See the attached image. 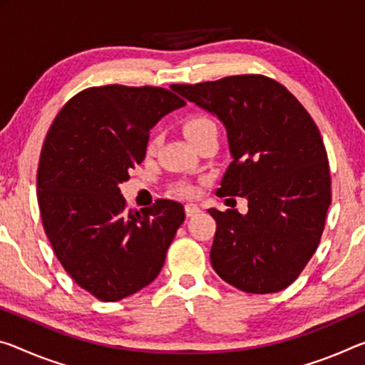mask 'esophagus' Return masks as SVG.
<instances>
[{"label": "esophagus", "mask_w": 365, "mask_h": 365, "mask_svg": "<svg viewBox=\"0 0 365 365\" xmlns=\"http://www.w3.org/2000/svg\"><path fill=\"white\" fill-rule=\"evenodd\" d=\"M185 212H187L188 217H192V216H195V214L201 212V206L195 205V203H188V205H185Z\"/></svg>", "instance_id": "obj_1"}]
</instances>
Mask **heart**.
I'll return each mask as SVG.
<instances>
[{"instance_id":"b5f03b06","label":"heart","mask_w":365,"mask_h":365,"mask_svg":"<svg viewBox=\"0 0 365 365\" xmlns=\"http://www.w3.org/2000/svg\"><path fill=\"white\" fill-rule=\"evenodd\" d=\"M214 130H216V125H214V121L210 117H206V115H192V117H188L182 125L185 138H187L192 144L195 141H198L201 136H205L206 133ZM177 192L182 195H193L195 188L188 187V185H180V187H177Z\"/></svg>"}]
</instances>
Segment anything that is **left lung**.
<instances>
[{
	"label": "left lung",
	"instance_id": "8db88e82",
	"mask_svg": "<svg viewBox=\"0 0 365 365\" xmlns=\"http://www.w3.org/2000/svg\"><path fill=\"white\" fill-rule=\"evenodd\" d=\"M172 89L216 115L227 131L232 162L216 195L248 200L247 214L207 210L216 219L214 271L248 294L282 291L315 253L331 203L315 121L284 86L262 74Z\"/></svg>",
	"mask_w": 365,
	"mask_h": 365
}]
</instances>
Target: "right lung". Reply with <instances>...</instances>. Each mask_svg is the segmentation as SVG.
Returning <instances> with one entry per match:
<instances>
[{"label": "right lung", "mask_w": 365, "mask_h": 365, "mask_svg": "<svg viewBox=\"0 0 365 365\" xmlns=\"http://www.w3.org/2000/svg\"><path fill=\"white\" fill-rule=\"evenodd\" d=\"M183 106L153 86L89 88L66 102L45 138L37 172L45 234L66 273L102 302L151 284L185 221L172 200L126 211L118 188L144 160L153 126Z\"/></svg>", "instance_id": "obj_1"}]
</instances>
